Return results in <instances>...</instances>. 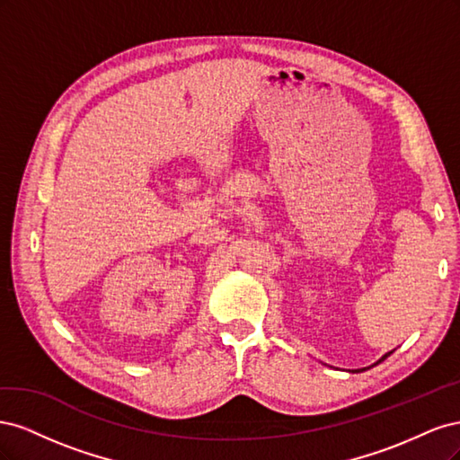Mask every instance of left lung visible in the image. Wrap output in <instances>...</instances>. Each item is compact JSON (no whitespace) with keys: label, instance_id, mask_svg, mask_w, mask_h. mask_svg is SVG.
Returning <instances> with one entry per match:
<instances>
[{"label":"left lung","instance_id":"obj_1","mask_svg":"<svg viewBox=\"0 0 460 460\" xmlns=\"http://www.w3.org/2000/svg\"><path fill=\"white\" fill-rule=\"evenodd\" d=\"M387 355H392V351H389V353H385V355H384V357H382V358L378 360V363H382V360H384V358H385ZM378 363H374V365H378ZM360 370H367V368H358V370H353V372H360Z\"/></svg>","mask_w":460,"mask_h":460}]
</instances>
